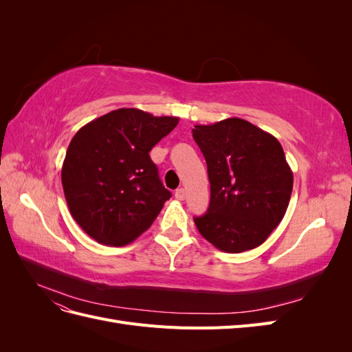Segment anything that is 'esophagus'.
I'll use <instances>...</instances> for the list:
<instances>
[{
    "mask_svg": "<svg viewBox=\"0 0 352 352\" xmlns=\"http://www.w3.org/2000/svg\"><path fill=\"white\" fill-rule=\"evenodd\" d=\"M175 197H176V199H179V201H184V199L186 198V190H185L184 188H179V189H176Z\"/></svg>",
    "mask_w": 352,
    "mask_h": 352,
    "instance_id": "34e87169",
    "label": "esophagus"
}]
</instances>
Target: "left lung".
Instances as JSON below:
<instances>
[{
    "mask_svg": "<svg viewBox=\"0 0 352 352\" xmlns=\"http://www.w3.org/2000/svg\"><path fill=\"white\" fill-rule=\"evenodd\" d=\"M192 136L206 158L211 195L206 214L194 219L197 229L220 251L257 248L282 221L292 194L280 142L238 117L197 124Z\"/></svg>",
    "mask_w": 352,
    "mask_h": 352,
    "instance_id": "1",
    "label": "left lung"
}]
</instances>
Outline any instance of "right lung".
Returning <instances> with one entry per match:
<instances>
[{
    "instance_id": "right-lung-1",
    "label": "right lung",
    "mask_w": 352,
    "mask_h": 352,
    "mask_svg": "<svg viewBox=\"0 0 352 352\" xmlns=\"http://www.w3.org/2000/svg\"><path fill=\"white\" fill-rule=\"evenodd\" d=\"M177 123V117L119 109L73 136L61 184L70 214L92 239L123 247L153 225L172 194L150 151Z\"/></svg>"
}]
</instances>
